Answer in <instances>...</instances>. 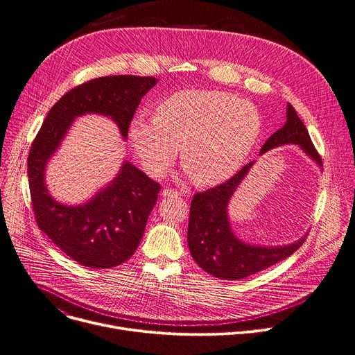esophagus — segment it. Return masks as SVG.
Wrapping results in <instances>:
<instances>
[{
  "instance_id": "obj_1",
  "label": "esophagus",
  "mask_w": 355,
  "mask_h": 355,
  "mask_svg": "<svg viewBox=\"0 0 355 355\" xmlns=\"http://www.w3.org/2000/svg\"><path fill=\"white\" fill-rule=\"evenodd\" d=\"M163 196L171 198V197H178V196H181V192L177 191V189H173V188H166V189H163Z\"/></svg>"
}]
</instances>
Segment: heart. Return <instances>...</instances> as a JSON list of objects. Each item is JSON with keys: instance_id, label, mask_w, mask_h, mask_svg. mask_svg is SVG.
I'll return each mask as SVG.
<instances>
[{"instance_id": "1", "label": "heart", "mask_w": 355, "mask_h": 355, "mask_svg": "<svg viewBox=\"0 0 355 355\" xmlns=\"http://www.w3.org/2000/svg\"><path fill=\"white\" fill-rule=\"evenodd\" d=\"M155 120L136 117L128 140L150 177H163L178 157L200 185L231 178L261 133V116L243 99L219 90H182L161 102Z\"/></svg>"}]
</instances>
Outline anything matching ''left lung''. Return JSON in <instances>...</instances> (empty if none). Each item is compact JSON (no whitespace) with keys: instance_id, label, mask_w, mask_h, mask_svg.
Here are the masks:
<instances>
[{"instance_id":"8db88e82","label":"left lung","mask_w":355,"mask_h":355,"mask_svg":"<svg viewBox=\"0 0 355 355\" xmlns=\"http://www.w3.org/2000/svg\"><path fill=\"white\" fill-rule=\"evenodd\" d=\"M284 144H297L318 167L323 166L306 125L290 103L284 125L266 140L261 154ZM253 164L254 161L246 164L227 182L198 192L191 201L187 234L189 252L200 268L219 279L238 280L265 270L293 254L306 239L303 235L288 245L259 246L246 243L234 234L228 205Z\"/></svg>"}]
</instances>
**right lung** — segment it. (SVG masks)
Returning a JSON list of instances; mask_svg holds the SVG:
<instances>
[{
    "instance_id": "right-lung-1",
    "label": "right lung",
    "mask_w": 355,
    "mask_h": 355,
    "mask_svg": "<svg viewBox=\"0 0 355 355\" xmlns=\"http://www.w3.org/2000/svg\"><path fill=\"white\" fill-rule=\"evenodd\" d=\"M158 80L116 75L92 79L69 90L52 106L28 155L32 208L40 230L71 259L92 269L114 268L136 252L159 184L128 161L119 174L80 205L56 201L46 188L45 170L76 117L112 119L127 140L128 125L143 96Z\"/></svg>"
}]
</instances>
